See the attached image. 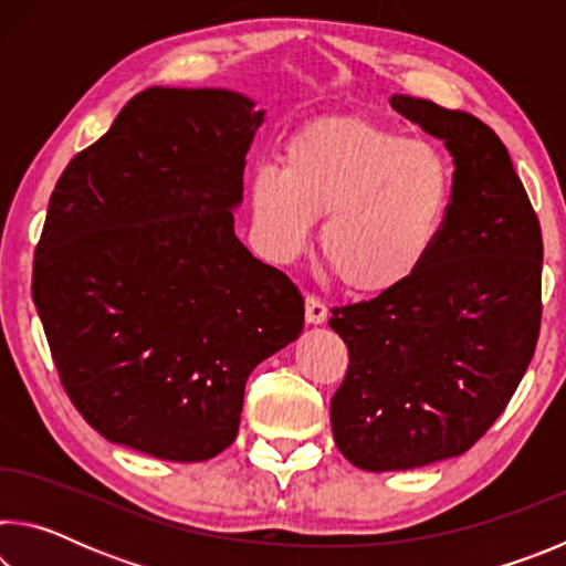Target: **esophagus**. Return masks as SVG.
<instances>
[{"instance_id":"1","label":"esophagus","mask_w":566,"mask_h":566,"mask_svg":"<svg viewBox=\"0 0 566 566\" xmlns=\"http://www.w3.org/2000/svg\"><path fill=\"white\" fill-rule=\"evenodd\" d=\"M327 314H329L327 306H324L319 296L306 294V300H304V319H306V324H324V322H327Z\"/></svg>"}]
</instances>
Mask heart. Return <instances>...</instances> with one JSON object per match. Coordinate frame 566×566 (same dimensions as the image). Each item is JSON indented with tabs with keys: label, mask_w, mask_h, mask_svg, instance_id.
<instances>
[{
	"label": "heart",
	"mask_w": 566,
	"mask_h": 566,
	"mask_svg": "<svg viewBox=\"0 0 566 566\" xmlns=\"http://www.w3.org/2000/svg\"><path fill=\"white\" fill-rule=\"evenodd\" d=\"M454 202V171L429 142L332 114L286 139L282 167L249 179V207L264 252L292 262L319 229V252L352 294L407 286L432 260Z\"/></svg>",
	"instance_id": "b5f03b06"
}]
</instances>
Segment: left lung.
<instances>
[{
    "label": "left lung",
    "instance_id": "8db88e82",
    "mask_svg": "<svg viewBox=\"0 0 566 566\" xmlns=\"http://www.w3.org/2000/svg\"><path fill=\"white\" fill-rule=\"evenodd\" d=\"M389 104L444 142L454 202L415 280L332 310L349 349L332 432L367 472L464 454L510 405L542 319V229L502 139L469 112L407 94Z\"/></svg>",
    "mask_w": 566,
    "mask_h": 566
}]
</instances>
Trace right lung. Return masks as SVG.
<instances>
[{"label":"right lung","instance_id":"add662e5","mask_svg":"<svg viewBox=\"0 0 566 566\" xmlns=\"http://www.w3.org/2000/svg\"><path fill=\"white\" fill-rule=\"evenodd\" d=\"M262 122L232 90L149 87L56 181L32 296L66 395L114 444L224 452L252 369L302 334V294L234 234Z\"/></svg>","mask_w":566,"mask_h":566}]
</instances>
